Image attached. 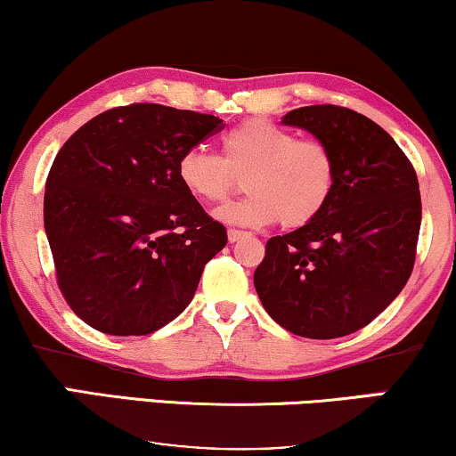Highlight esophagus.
I'll use <instances>...</instances> for the list:
<instances>
[{"instance_id": "34e87169", "label": "esophagus", "mask_w": 456, "mask_h": 456, "mask_svg": "<svg viewBox=\"0 0 456 456\" xmlns=\"http://www.w3.org/2000/svg\"><path fill=\"white\" fill-rule=\"evenodd\" d=\"M245 236H251V234L245 232V230H236V228H230V230H228V240H230V242H236V240L245 239Z\"/></svg>"}]
</instances>
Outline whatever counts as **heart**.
<instances>
[{
	"instance_id": "obj_1",
	"label": "heart",
	"mask_w": 456,
	"mask_h": 456,
	"mask_svg": "<svg viewBox=\"0 0 456 456\" xmlns=\"http://www.w3.org/2000/svg\"><path fill=\"white\" fill-rule=\"evenodd\" d=\"M183 189L201 203H224L239 191L248 195L217 209L216 217L245 226L278 222L298 228L326 209L336 184V161L320 139H295L264 118L236 124L222 139V158L192 147L178 158Z\"/></svg>"
}]
</instances>
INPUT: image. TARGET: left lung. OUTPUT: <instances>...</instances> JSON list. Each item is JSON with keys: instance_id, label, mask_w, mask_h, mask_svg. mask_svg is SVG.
Returning a JSON list of instances; mask_svg holds the SVG:
<instances>
[{"instance_id": "8db88e82", "label": "left lung", "mask_w": 456, "mask_h": 456, "mask_svg": "<svg viewBox=\"0 0 456 456\" xmlns=\"http://www.w3.org/2000/svg\"><path fill=\"white\" fill-rule=\"evenodd\" d=\"M282 124L330 147L336 184L326 209L272 236L253 282L273 322L305 338L365 328L413 272L421 195L407 155L382 126L340 105H307Z\"/></svg>"}]
</instances>
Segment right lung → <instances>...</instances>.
<instances>
[{
	"label": "right lung",
	"mask_w": 456,
	"mask_h": 456,
	"mask_svg": "<svg viewBox=\"0 0 456 456\" xmlns=\"http://www.w3.org/2000/svg\"><path fill=\"white\" fill-rule=\"evenodd\" d=\"M222 128L209 114L133 103L95 116L55 155L43 222L61 295L91 328L145 336L192 301L228 234L176 164Z\"/></svg>",
	"instance_id": "obj_1"
}]
</instances>
